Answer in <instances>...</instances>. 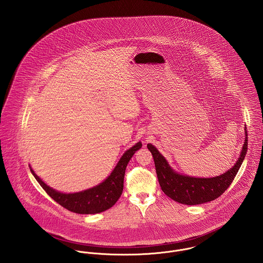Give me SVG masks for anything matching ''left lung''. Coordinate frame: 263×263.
<instances>
[{"label": "left lung", "instance_id": "obj_1", "mask_svg": "<svg viewBox=\"0 0 263 263\" xmlns=\"http://www.w3.org/2000/svg\"><path fill=\"white\" fill-rule=\"evenodd\" d=\"M245 135V144L235 164L226 173L212 178L192 177L178 173L154 145L148 144L147 147L154 158L156 173L162 191L172 200L189 205L216 200L232 184L245 160L247 151V126Z\"/></svg>", "mask_w": 263, "mask_h": 263}]
</instances>
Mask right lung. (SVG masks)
Returning <instances> with one entry per match:
<instances>
[{
	"label": "right lung",
	"instance_id": "add662e5",
	"mask_svg": "<svg viewBox=\"0 0 263 263\" xmlns=\"http://www.w3.org/2000/svg\"><path fill=\"white\" fill-rule=\"evenodd\" d=\"M141 147L142 143L138 142L130 149L126 150L122 157L119 159L115 168L103 182L92 187L77 193L67 194L57 191L55 189L47 185L32 170L31 165L30 169L32 176L47 192V195L63 208L77 214L94 215L108 210L121 197L123 192L124 175L127 164Z\"/></svg>",
	"mask_w": 263,
	"mask_h": 263
}]
</instances>
